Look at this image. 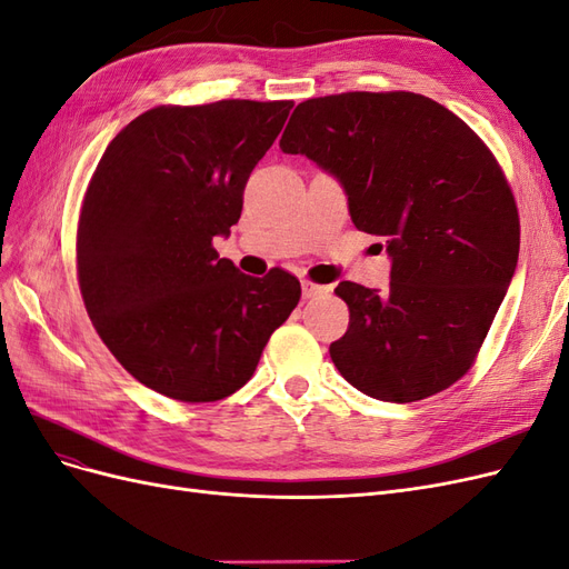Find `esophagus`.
<instances>
[{
  "instance_id": "1",
  "label": "esophagus",
  "mask_w": 569,
  "mask_h": 569,
  "mask_svg": "<svg viewBox=\"0 0 569 569\" xmlns=\"http://www.w3.org/2000/svg\"><path fill=\"white\" fill-rule=\"evenodd\" d=\"M301 295H303V299H316V297L327 295V287L316 284V282H311V280H303V282H301Z\"/></svg>"
}]
</instances>
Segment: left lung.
<instances>
[{"mask_svg": "<svg viewBox=\"0 0 569 569\" xmlns=\"http://www.w3.org/2000/svg\"><path fill=\"white\" fill-rule=\"evenodd\" d=\"M337 178L353 226L385 237L387 291L339 282L343 380L410 403L470 370L518 268L520 218L485 142L435 99L347 92L301 101L280 140Z\"/></svg>", "mask_w": 569, "mask_h": 569, "instance_id": "1", "label": "left lung"}]
</instances>
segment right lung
Returning a JSON list of instances; mask_svg holds the SVG:
<instances>
[{
	"label": "right lung",
	"instance_id": "1",
	"mask_svg": "<svg viewBox=\"0 0 569 569\" xmlns=\"http://www.w3.org/2000/svg\"><path fill=\"white\" fill-rule=\"evenodd\" d=\"M291 101L157 107L101 157L78 222V280L94 330L137 382L187 403L242 389L301 284L220 258L244 187Z\"/></svg>",
	"mask_w": 569,
	"mask_h": 569
}]
</instances>
